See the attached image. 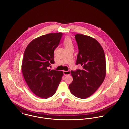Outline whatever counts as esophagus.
<instances>
[{"instance_id": "esophagus-1", "label": "esophagus", "mask_w": 129, "mask_h": 129, "mask_svg": "<svg viewBox=\"0 0 129 129\" xmlns=\"http://www.w3.org/2000/svg\"><path fill=\"white\" fill-rule=\"evenodd\" d=\"M63 73L65 76H68V75H70V71H63Z\"/></svg>"}]
</instances>
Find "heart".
Here are the masks:
<instances>
[{"mask_svg": "<svg viewBox=\"0 0 129 129\" xmlns=\"http://www.w3.org/2000/svg\"><path fill=\"white\" fill-rule=\"evenodd\" d=\"M63 43L65 48L73 47V44L72 43L71 39L69 37H67L65 39Z\"/></svg>", "mask_w": 129, "mask_h": 129, "instance_id": "b5f03b06", "label": "heart"}]
</instances>
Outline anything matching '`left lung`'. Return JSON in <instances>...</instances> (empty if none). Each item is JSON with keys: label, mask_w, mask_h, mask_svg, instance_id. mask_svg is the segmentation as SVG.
I'll list each match as a JSON object with an SVG mask.
<instances>
[{"label": "left lung", "mask_w": 129, "mask_h": 129, "mask_svg": "<svg viewBox=\"0 0 129 129\" xmlns=\"http://www.w3.org/2000/svg\"><path fill=\"white\" fill-rule=\"evenodd\" d=\"M79 53L76 65L82 69L71 71L73 82L69 85L72 94L82 99L92 95L102 84L106 75L104 50L94 39L82 34L75 35Z\"/></svg>", "instance_id": "8db88e82"}]
</instances>
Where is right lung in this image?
I'll list each match as a JSON object with an SVG mask.
<instances>
[{
	"label": "right lung",
	"instance_id": "1",
	"mask_svg": "<svg viewBox=\"0 0 129 129\" xmlns=\"http://www.w3.org/2000/svg\"><path fill=\"white\" fill-rule=\"evenodd\" d=\"M62 33H50L33 40L26 47L22 64L24 78L32 92L43 99L56 92L63 75L62 71L48 69L54 64V50Z\"/></svg>",
	"mask_w": 129,
	"mask_h": 129
}]
</instances>
